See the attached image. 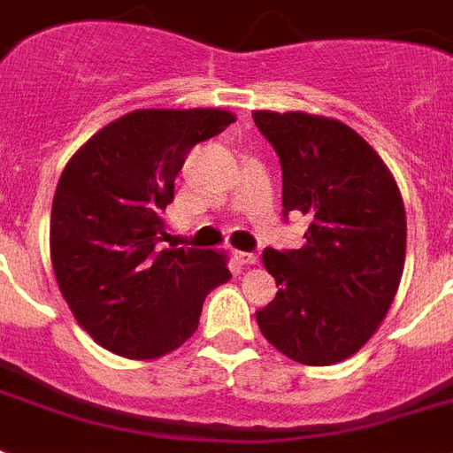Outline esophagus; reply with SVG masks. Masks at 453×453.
<instances>
[{
    "label": "esophagus",
    "instance_id": "obj_1",
    "mask_svg": "<svg viewBox=\"0 0 453 453\" xmlns=\"http://www.w3.org/2000/svg\"><path fill=\"white\" fill-rule=\"evenodd\" d=\"M234 258H237L239 265H256L258 263V256L249 251H234Z\"/></svg>",
    "mask_w": 453,
    "mask_h": 453
}]
</instances>
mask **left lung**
Instances as JSON below:
<instances>
[{
	"label": "left lung",
	"instance_id": "left-lung-1",
	"mask_svg": "<svg viewBox=\"0 0 453 453\" xmlns=\"http://www.w3.org/2000/svg\"><path fill=\"white\" fill-rule=\"evenodd\" d=\"M281 163L284 219L310 216L303 249H265L279 290L256 311L272 347L303 365L354 356L380 328L405 267L407 220L388 167L340 120L253 111Z\"/></svg>",
	"mask_w": 453,
	"mask_h": 453
}]
</instances>
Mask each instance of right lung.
Wrapping results in <instances>:
<instances>
[{"mask_svg": "<svg viewBox=\"0 0 453 453\" xmlns=\"http://www.w3.org/2000/svg\"><path fill=\"white\" fill-rule=\"evenodd\" d=\"M230 123L220 109L132 111L62 172L50 211L55 279L76 321L113 354L146 360L181 347L209 290L233 277L223 253L156 249L186 156Z\"/></svg>", "mask_w": 453, "mask_h": 453, "instance_id": "obj_1", "label": "right lung"}]
</instances>
